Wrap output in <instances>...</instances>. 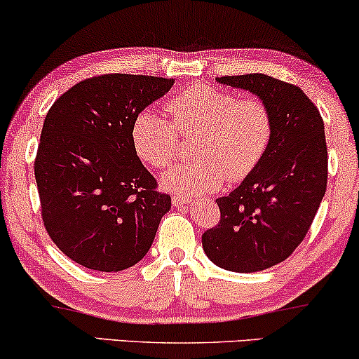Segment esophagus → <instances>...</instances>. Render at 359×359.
Here are the masks:
<instances>
[{
    "label": "esophagus",
    "instance_id": "obj_1",
    "mask_svg": "<svg viewBox=\"0 0 359 359\" xmlns=\"http://www.w3.org/2000/svg\"><path fill=\"white\" fill-rule=\"evenodd\" d=\"M171 201H173V206L175 208H183V206H186V204H189L191 201H193V199L184 198V196H173V199H171Z\"/></svg>",
    "mask_w": 359,
    "mask_h": 359
}]
</instances>
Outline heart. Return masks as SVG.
Instances as JSON below:
<instances>
[{
    "label": "heart",
    "mask_w": 359,
    "mask_h": 359,
    "mask_svg": "<svg viewBox=\"0 0 359 359\" xmlns=\"http://www.w3.org/2000/svg\"><path fill=\"white\" fill-rule=\"evenodd\" d=\"M173 122L145 109L132 125L133 147L151 168H166L178 153L181 137L199 133L196 161L181 163L161 176L163 188L193 198L241 181L252 173L271 145L272 115L259 99H241L211 86H193L171 97Z\"/></svg>",
    "instance_id": "1"
}]
</instances>
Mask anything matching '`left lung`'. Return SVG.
<instances>
[{
    "instance_id": "1",
    "label": "left lung",
    "mask_w": 359,
    "mask_h": 359,
    "mask_svg": "<svg viewBox=\"0 0 359 359\" xmlns=\"http://www.w3.org/2000/svg\"><path fill=\"white\" fill-rule=\"evenodd\" d=\"M216 81L257 95L271 111L273 133L257 168L227 196L216 199L221 221L203 234V249L226 271H265L304 241L325 196L323 118L302 88L267 74Z\"/></svg>"
}]
</instances>
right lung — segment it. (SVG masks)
Wrapping results in <instances>:
<instances>
[{
    "mask_svg": "<svg viewBox=\"0 0 359 359\" xmlns=\"http://www.w3.org/2000/svg\"><path fill=\"white\" fill-rule=\"evenodd\" d=\"M173 83L105 74L76 83L49 109L34 176L46 231L74 262L120 272L150 250L171 198L140 161L132 125Z\"/></svg>",
    "mask_w": 359,
    "mask_h": 359,
    "instance_id": "1",
    "label": "right lung"
}]
</instances>
